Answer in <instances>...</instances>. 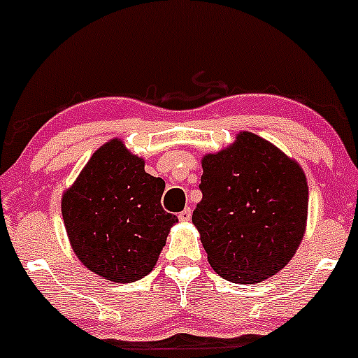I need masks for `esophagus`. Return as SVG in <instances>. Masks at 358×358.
<instances>
[{"label":"esophagus","mask_w":358,"mask_h":358,"mask_svg":"<svg viewBox=\"0 0 358 358\" xmlns=\"http://www.w3.org/2000/svg\"><path fill=\"white\" fill-rule=\"evenodd\" d=\"M190 216H192V209L185 208L182 213H180L178 218H180V222H190Z\"/></svg>","instance_id":"esophagus-1"}]
</instances>
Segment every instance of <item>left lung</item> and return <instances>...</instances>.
Instances as JSON below:
<instances>
[{"mask_svg":"<svg viewBox=\"0 0 358 358\" xmlns=\"http://www.w3.org/2000/svg\"><path fill=\"white\" fill-rule=\"evenodd\" d=\"M202 201L192 223L208 262L236 284H258L282 270L303 239L308 185L303 169L262 136L202 157Z\"/></svg>","mask_w":358,"mask_h":358,"instance_id":"obj_1","label":"left lung"}]
</instances>
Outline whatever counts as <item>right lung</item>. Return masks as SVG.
<instances>
[{"instance_id": "1", "label": "right lung", "mask_w": 358, "mask_h": 358, "mask_svg": "<svg viewBox=\"0 0 358 358\" xmlns=\"http://www.w3.org/2000/svg\"><path fill=\"white\" fill-rule=\"evenodd\" d=\"M164 180L145 173L121 140L103 143L62 196L69 241L83 265L117 284L152 272L169 229L161 206Z\"/></svg>"}]
</instances>
